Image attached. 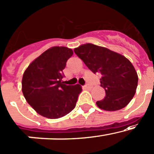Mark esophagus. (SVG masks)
Here are the masks:
<instances>
[{
    "mask_svg": "<svg viewBox=\"0 0 154 154\" xmlns=\"http://www.w3.org/2000/svg\"><path fill=\"white\" fill-rule=\"evenodd\" d=\"M84 88H85V89H90V88H91V87L90 85H88V84H86L85 85H84Z\"/></svg>",
    "mask_w": 154,
    "mask_h": 154,
    "instance_id": "esophagus-1",
    "label": "esophagus"
}]
</instances>
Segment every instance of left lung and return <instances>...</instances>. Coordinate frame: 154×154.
<instances>
[{"mask_svg":"<svg viewBox=\"0 0 154 154\" xmlns=\"http://www.w3.org/2000/svg\"><path fill=\"white\" fill-rule=\"evenodd\" d=\"M74 52L93 73L102 76L101 86L106 96L96 102L98 107L107 111L126 107L134 97L138 82L131 62L121 54L93 44L81 45Z\"/></svg>","mask_w":154,"mask_h":154,"instance_id":"1","label":"left lung"}]
</instances>
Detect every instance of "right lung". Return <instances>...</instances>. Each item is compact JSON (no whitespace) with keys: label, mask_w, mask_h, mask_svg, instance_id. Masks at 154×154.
Here are the masks:
<instances>
[{"label":"right lung","mask_w":154,"mask_h":154,"mask_svg":"<svg viewBox=\"0 0 154 154\" xmlns=\"http://www.w3.org/2000/svg\"><path fill=\"white\" fill-rule=\"evenodd\" d=\"M73 55L72 49L53 47L44 52L23 74L22 91L27 102L41 116L50 119L61 118L74 109L80 85L63 84V70Z\"/></svg>","instance_id":"right-lung-1"}]
</instances>
